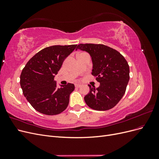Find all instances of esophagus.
I'll return each instance as SVG.
<instances>
[{
	"mask_svg": "<svg viewBox=\"0 0 159 159\" xmlns=\"http://www.w3.org/2000/svg\"><path fill=\"white\" fill-rule=\"evenodd\" d=\"M75 88H80V87H81V85H80V84H75Z\"/></svg>",
	"mask_w": 159,
	"mask_h": 159,
	"instance_id": "1",
	"label": "esophagus"
}]
</instances>
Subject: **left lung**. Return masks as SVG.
Returning <instances> with one entry per match:
<instances>
[{
    "label": "left lung",
    "mask_w": 159,
    "mask_h": 159,
    "mask_svg": "<svg viewBox=\"0 0 159 159\" xmlns=\"http://www.w3.org/2000/svg\"><path fill=\"white\" fill-rule=\"evenodd\" d=\"M78 49L90 54L93 62L91 74L100 83L98 88L88 85L90 91L84 97L86 104L97 111L114 107L125 93L129 80L127 60L118 51L103 44H80Z\"/></svg>",
    "instance_id": "obj_1"
}]
</instances>
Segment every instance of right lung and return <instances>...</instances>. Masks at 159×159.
<instances>
[{
    "instance_id": "right-lung-1",
    "label": "right lung",
    "mask_w": 159,
    "mask_h": 159,
    "mask_svg": "<svg viewBox=\"0 0 159 159\" xmlns=\"http://www.w3.org/2000/svg\"><path fill=\"white\" fill-rule=\"evenodd\" d=\"M76 46L73 44L46 47L34 56L23 68L20 81L22 92L37 111L54 115L68 107L70 95L75 86L68 83L57 88L54 77Z\"/></svg>"
}]
</instances>
